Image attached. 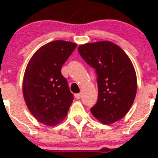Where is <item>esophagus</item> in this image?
<instances>
[{"instance_id":"34e87169","label":"esophagus","mask_w":158,"mask_h":158,"mask_svg":"<svg viewBox=\"0 0 158 158\" xmlns=\"http://www.w3.org/2000/svg\"><path fill=\"white\" fill-rule=\"evenodd\" d=\"M74 97H75V98H77V99H79L81 97V94H76L75 95H74Z\"/></svg>"}]
</instances>
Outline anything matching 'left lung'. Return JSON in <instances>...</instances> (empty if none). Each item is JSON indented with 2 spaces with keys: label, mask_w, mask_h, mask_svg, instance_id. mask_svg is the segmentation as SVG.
<instances>
[{
  "label": "left lung",
  "mask_w": 158,
  "mask_h": 158,
  "mask_svg": "<svg viewBox=\"0 0 158 158\" xmlns=\"http://www.w3.org/2000/svg\"><path fill=\"white\" fill-rule=\"evenodd\" d=\"M78 50L97 76L98 99L90 108L91 114L104 124L123 118L137 93V76L129 57L118 45L108 41L87 43Z\"/></svg>",
  "instance_id": "left-lung-1"
}]
</instances>
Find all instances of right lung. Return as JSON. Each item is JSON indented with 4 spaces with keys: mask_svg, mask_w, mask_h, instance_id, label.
Returning <instances> with one entry per match:
<instances>
[{
    "mask_svg": "<svg viewBox=\"0 0 158 158\" xmlns=\"http://www.w3.org/2000/svg\"><path fill=\"white\" fill-rule=\"evenodd\" d=\"M76 43L57 41L36 51L27 64L23 80V95L29 110L39 122L53 126L66 117L73 96L61 73Z\"/></svg>",
    "mask_w": 158,
    "mask_h": 158,
    "instance_id": "1",
    "label": "right lung"
}]
</instances>
